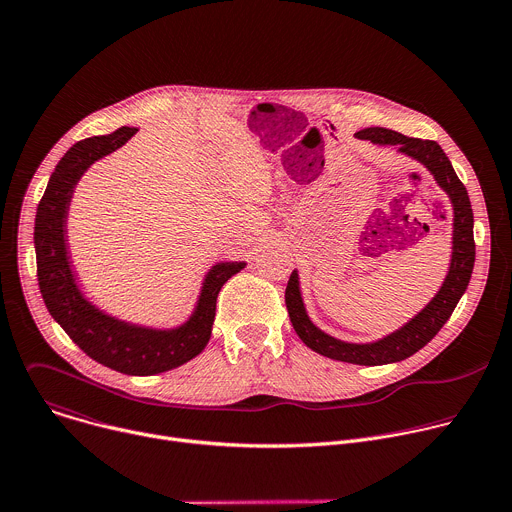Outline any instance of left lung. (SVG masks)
Here are the masks:
<instances>
[{"label":"left lung","mask_w":512,"mask_h":512,"mask_svg":"<svg viewBox=\"0 0 512 512\" xmlns=\"http://www.w3.org/2000/svg\"><path fill=\"white\" fill-rule=\"evenodd\" d=\"M356 137L369 139L377 145H397L399 154L413 158L429 170L437 186L448 194L454 210L452 259L442 287L437 289V294L431 298V302L425 304V308L419 310L409 322H405L401 328L393 330L391 334L379 340L346 342L320 330L308 316L300 289L298 269L291 271V277L285 287V306L289 312L291 326H294L302 342L322 356L350 364H364V367H377V364H389L409 358L411 354L421 350L450 320L454 308L464 296L474 269V214L466 186L460 182L452 162L435 141L407 137L385 127L362 129L356 133Z\"/></svg>","instance_id":"1"}]
</instances>
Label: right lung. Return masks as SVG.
I'll use <instances>...</instances> for the list:
<instances>
[{"label":"right lung","instance_id":"add662e5","mask_svg":"<svg viewBox=\"0 0 512 512\" xmlns=\"http://www.w3.org/2000/svg\"><path fill=\"white\" fill-rule=\"evenodd\" d=\"M135 133V127H119L109 135L83 139L64 154L38 204L34 249L44 304L72 342L117 373L148 377L172 371L204 350L212 334L218 291L247 263L221 261L212 265L202 279L192 314L176 328H152L115 318L83 294L66 243L70 200L83 174L97 160L119 150Z\"/></svg>","mask_w":512,"mask_h":512}]
</instances>
